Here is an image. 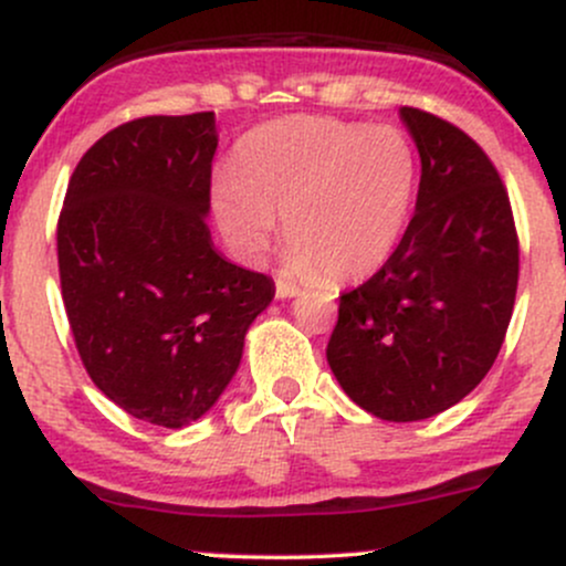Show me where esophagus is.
I'll list each match as a JSON object with an SVG mask.
<instances>
[{
  "label": "esophagus",
  "mask_w": 566,
  "mask_h": 566,
  "mask_svg": "<svg viewBox=\"0 0 566 566\" xmlns=\"http://www.w3.org/2000/svg\"><path fill=\"white\" fill-rule=\"evenodd\" d=\"M295 284H287V282H276V297H282V301H287V297H295L297 295Z\"/></svg>",
  "instance_id": "esophagus-1"
}]
</instances>
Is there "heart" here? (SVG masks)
Instances as JSON below:
<instances>
[{
  "label": "heart",
  "mask_w": 566,
  "mask_h": 566,
  "mask_svg": "<svg viewBox=\"0 0 566 566\" xmlns=\"http://www.w3.org/2000/svg\"><path fill=\"white\" fill-rule=\"evenodd\" d=\"M418 191V151L405 129L329 116H284L250 129L231 170L210 186V210L233 255L261 263L279 218L287 274L356 282L391 258Z\"/></svg>",
  "instance_id": "heart-1"
}]
</instances>
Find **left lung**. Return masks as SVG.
I'll return each mask as SVG.
<instances>
[{
	"label": "left lung",
	"mask_w": 566,
	"mask_h": 566,
	"mask_svg": "<svg viewBox=\"0 0 566 566\" xmlns=\"http://www.w3.org/2000/svg\"><path fill=\"white\" fill-rule=\"evenodd\" d=\"M420 154L415 216L382 269L343 292L327 361L361 409L391 423L444 412L495 365L518 284L503 180L463 129L399 108Z\"/></svg>",
	"instance_id": "8db88e82"
}]
</instances>
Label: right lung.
Listing matches in <instances>:
<instances>
[{
    "mask_svg": "<svg viewBox=\"0 0 566 566\" xmlns=\"http://www.w3.org/2000/svg\"><path fill=\"white\" fill-rule=\"evenodd\" d=\"M216 114L143 116L90 148L57 220V269L87 375L133 418L191 426L226 391L274 282L212 244Z\"/></svg>",
    "mask_w": 566,
    "mask_h": 566,
    "instance_id": "1",
    "label": "right lung"
}]
</instances>
